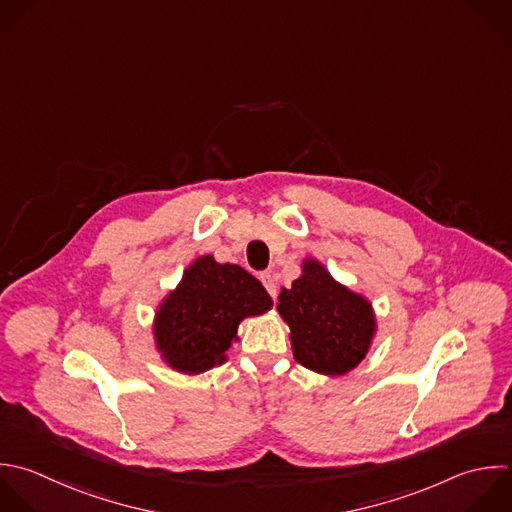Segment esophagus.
I'll return each instance as SVG.
<instances>
[{
    "label": "esophagus",
    "mask_w": 512,
    "mask_h": 512,
    "mask_svg": "<svg viewBox=\"0 0 512 512\" xmlns=\"http://www.w3.org/2000/svg\"><path fill=\"white\" fill-rule=\"evenodd\" d=\"M260 282L264 284V288L268 290V294H270L272 298L278 296V286H276V278H274L272 272H262V274H260Z\"/></svg>",
    "instance_id": "34e87169"
}]
</instances>
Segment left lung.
<instances>
[{
	"label": "left lung",
	"instance_id": "1",
	"mask_svg": "<svg viewBox=\"0 0 512 512\" xmlns=\"http://www.w3.org/2000/svg\"><path fill=\"white\" fill-rule=\"evenodd\" d=\"M278 312L290 326L296 362L320 374H344L368 352L374 334L370 304L340 286L318 262L282 288Z\"/></svg>",
	"mask_w": 512,
	"mask_h": 512
}]
</instances>
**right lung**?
<instances>
[{
    "mask_svg": "<svg viewBox=\"0 0 512 512\" xmlns=\"http://www.w3.org/2000/svg\"><path fill=\"white\" fill-rule=\"evenodd\" d=\"M270 306L264 286L244 268L198 258L156 316L158 348L172 368L200 374L226 360L242 318Z\"/></svg>",
    "mask_w": 512,
    "mask_h": 512,
    "instance_id": "obj_1",
    "label": "right lung"
}]
</instances>
